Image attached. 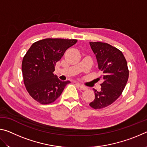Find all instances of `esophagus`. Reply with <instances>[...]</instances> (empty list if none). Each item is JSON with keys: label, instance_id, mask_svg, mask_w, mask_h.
I'll use <instances>...</instances> for the list:
<instances>
[{"label": "esophagus", "instance_id": "obj_1", "mask_svg": "<svg viewBox=\"0 0 147 147\" xmlns=\"http://www.w3.org/2000/svg\"><path fill=\"white\" fill-rule=\"evenodd\" d=\"M79 86H80V88L82 90L84 91V90H87V89H88V88H87V87L85 86L82 85V84H79Z\"/></svg>", "mask_w": 147, "mask_h": 147}]
</instances>
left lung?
Wrapping results in <instances>:
<instances>
[{
	"label": "left lung",
	"mask_w": 147,
	"mask_h": 147,
	"mask_svg": "<svg viewBox=\"0 0 147 147\" xmlns=\"http://www.w3.org/2000/svg\"><path fill=\"white\" fill-rule=\"evenodd\" d=\"M98 62L104 82L101 91L94 89V100L89 104L93 109H102L111 105L123 93L129 76L127 62L118 49L106 43L90 42Z\"/></svg>",
	"instance_id": "8db88e82"
}]
</instances>
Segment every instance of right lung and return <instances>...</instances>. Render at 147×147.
Listing matches in <instances>:
<instances>
[{"mask_svg":"<svg viewBox=\"0 0 147 147\" xmlns=\"http://www.w3.org/2000/svg\"><path fill=\"white\" fill-rule=\"evenodd\" d=\"M76 39L47 38L35 42L22 61L23 81L27 91L41 104L54 102L69 81L62 82L53 74L57 61Z\"/></svg>","mask_w":147,"mask_h":147,"instance_id":"obj_1","label":"right lung"}]
</instances>
